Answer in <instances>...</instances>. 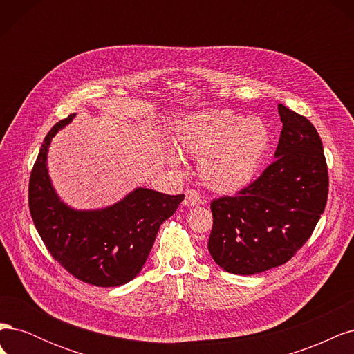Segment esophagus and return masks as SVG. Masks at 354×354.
I'll return each mask as SVG.
<instances>
[{
	"label": "esophagus",
	"instance_id": "obj_1",
	"mask_svg": "<svg viewBox=\"0 0 354 354\" xmlns=\"http://www.w3.org/2000/svg\"><path fill=\"white\" fill-rule=\"evenodd\" d=\"M183 203H185L186 207H195V205H199V203H202V196L198 194L196 190H187V192H186V196H185Z\"/></svg>",
	"mask_w": 354,
	"mask_h": 354
}]
</instances>
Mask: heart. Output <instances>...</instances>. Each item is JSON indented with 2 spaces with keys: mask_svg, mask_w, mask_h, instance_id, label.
<instances>
[{
  "mask_svg": "<svg viewBox=\"0 0 354 354\" xmlns=\"http://www.w3.org/2000/svg\"><path fill=\"white\" fill-rule=\"evenodd\" d=\"M176 142L181 151L201 156L203 185L218 194H236L259 174L272 145V131L259 116L208 111L181 121ZM168 160L178 164V156L168 152Z\"/></svg>",
  "mask_w": 354,
  "mask_h": 354,
  "instance_id": "1",
  "label": "heart"
}]
</instances>
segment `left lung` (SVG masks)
<instances>
[{"mask_svg": "<svg viewBox=\"0 0 354 354\" xmlns=\"http://www.w3.org/2000/svg\"><path fill=\"white\" fill-rule=\"evenodd\" d=\"M274 162L236 196L211 202L208 251L223 270L250 276L291 260L313 233L328 198L322 140L307 118L277 104Z\"/></svg>", "mask_w": 354, "mask_h": 354, "instance_id": "obj_1", "label": "left lung"}]
</instances>
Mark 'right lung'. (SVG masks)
<instances>
[{
  "mask_svg": "<svg viewBox=\"0 0 354 354\" xmlns=\"http://www.w3.org/2000/svg\"><path fill=\"white\" fill-rule=\"evenodd\" d=\"M75 115L53 127L41 145L29 180L30 216L50 254L73 277L94 286H120L140 273L160 224L173 216L185 195L136 187L109 207H69L51 183L48 149Z\"/></svg>",
  "mask_w": 354,
  "mask_h": 354,
  "instance_id": "obj_1",
  "label": "right lung"
}]
</instances>
